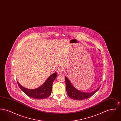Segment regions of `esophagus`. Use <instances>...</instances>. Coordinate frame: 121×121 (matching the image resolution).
Returning a JSON list of instances; mask_svg holds the SVG:
<instances>
[{
  "instance_id": "34e87169",
  "label": "esophagus",
  "mask_w": 121,
  "mask_h": 121,
  "mask_svg": "<svg viewBox=\"0 0 121 121\" xmlns=\"http://www.w3.org/2000/svg\"><path fill=\"white\" fill-rule=\"evenodd\" d=\"M63 72H64V69L63 68H60V69H58L57 70V73L59 75L63 74Z\"/></svg>"
}]
</instances>
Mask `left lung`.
<instances>
[{"instance_id": "8db88e82", "label": "left lung", "mask_w": 121, "mask_h": 121, "mask_svg": "<svg viewBox=\"0 0 121 121\" xmlns=\"http://www.w3.org/2000/svg\"><path fill=\"white\" fill-rule=\"evenodd\" d=\"M65 78L66 90L68 95L69 97L73 99L77 100H82L87 99L92 96L95 92H97L100 87V86H99L97 89L92 92H81L77 90L73 86L67 77H65Z\"/></svg>"}]
</instances>
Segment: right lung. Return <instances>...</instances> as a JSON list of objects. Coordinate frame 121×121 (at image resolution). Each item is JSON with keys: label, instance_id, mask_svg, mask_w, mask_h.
Masks as SVG:
<instances>
[{"label": "right lung", "instance_id": "obj_1", "mask_svg": "<svg viewBox=\"0 0 121 121\" xmlns=\"http://www.w3.org/2000/svg\"><path fill=\"white\" fill-rule=\"evenodd\" d=\"M57 77V73H54L50 75L45 82L40 86L29 89L22 86L17 81V84L21 90L29 97L36 99H42L48 97L52 92V85L53 81Z\"/></svg>", "mask_w": 121, "mask_h": 121}]
</instances>
